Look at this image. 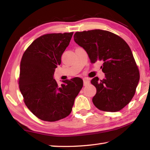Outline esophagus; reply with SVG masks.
I'll use <instances>...</instances> for the list:
<instances>
[{"label":"esophagus","instance_id":"obj_1","mask_svg":"<svg viewBox=\"0 0 150 150\" xmlns=\"http://www.w3.org/2000/svg\"><path fill=\"white\" fill-rule=\"evenodd\" d=\"M90 83L89 79L86 78V77L83 78V83H84V85H87V84H88V83Z\"/></svg>","mask_w":150,"mask_h":150}]
</instances>
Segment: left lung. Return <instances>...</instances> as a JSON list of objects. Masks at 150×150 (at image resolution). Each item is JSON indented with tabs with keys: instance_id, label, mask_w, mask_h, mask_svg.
I'll return each instance as SVG.
<instances>
[{
	"instance_id": "obj_1",
	"label": "left lung",
	"mask_w": 150,
	"mask_h": 150,
	"mask_svg": "<svg viewBox=\"0 0 150 150\" xmlns=\"http://www.w3.org/2000/svg\"><path fill=\"white\" fill-rule=\"evenodd\" d=\"M74 41L87 53L91 62L101 61L105 77L91 80L96 88L93 103L99 110L117 112L130 102L139 80L132 52L124 40L106 30L77 32Z\"/></svg>"
}]
</instances>
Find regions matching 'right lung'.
<instances>
[{"instance_id": "obj_1", "label": "right lung", "mask_w": 150, "mask_h": 150, "mask_svg": "<svg viewBox=\"0 0 150 150\" xmlns=\"http://www.w3.org/2000/svg\"><path fill=\"white\" fill-rule=\"evenodd\" d=\"M73 32L48 34L35 40L20 62L19 88L29 110L42 120L63 119L72 110L76 96L83 87L79 77L63 81L54 79L55 68L69 45Z\"/></svg>"}]
</instances>
